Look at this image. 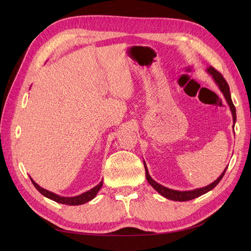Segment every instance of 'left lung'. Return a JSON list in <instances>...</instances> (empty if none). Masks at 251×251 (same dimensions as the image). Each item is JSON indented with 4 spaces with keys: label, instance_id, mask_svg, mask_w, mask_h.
<instances>
[{
    "label": "left lung",
    "instance_id": "left-lung-1",
    "mask_svg": "<svg viewBox=\"0 0 251 251\" xmlns=\"http://www.w3.org/2000/svg\"><path fill=\"white\" fill-rule=\"evenodd\" d=\"M208 73L212 75V77H214L215 81L217 82V85L219 86L220 90L222 91V93L224 94L225 98L227 102H228L229 107H230V110H231V113H232V118H233V123H235V120H237V114H235V108L233 105V102L231 100V96H230V92H229V86L228 83H227V81L225 80V78L223 77V75L220 73L219 71H217L214 67H209L207 69ZM144 169H146V177H147V180L149 183L153 186L156 191L160 194L161 196L165 197V198H168L170 200H174V201H188V200H193L195 198H198V197L202 196L203 194L207 193L209 191H211L212 188H214L220 181H221V179L223 178L224 174L226 172V169L225 171L221 174V176H220L215 182H212L211 184L205 186V187H202V188H198V189H194V191H187V192H179V191H174V189H170L168 187L165 186H162L161 184L157 183L156 181H154L153 179H151L149 175V172H148V169H147V165L146 163H144Z\"/></svg>",
    "mask_w": 251,
    "mask_h": 251
}]
</instances>
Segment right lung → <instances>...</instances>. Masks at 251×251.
<instances>
[{
    "instance_id": "add662e5",
    "label": "right lung",
    "mask_w": 251,
    "mask_h": 251,
    "mask_svg": "<svg viewBox=\"0 0 251 251\" xmlns=\"http://www.w3.org/2000/svg\"><path fill=\"white\" fill-rule=\"evenodd\" d=\"M30 179H31V178H30ZM31 182H32L33 185L35 186L37 191H39L43 196L47 197V198H49L53 201H55V202L62 203V204H67V205H80V204L89 202L90 200H92L93 198H95V196L97 195L98 191H100V189L102 186V181H101L100 184H97L95 187H93L92 189H90V191H88L86 193H83V194H81L79 196H76V197H70V198H67V197L57 196L55 194H53V193L47 191V189L41 187L40 185H37L32 179H31Z\"/></svg>"
}]
</instances>
